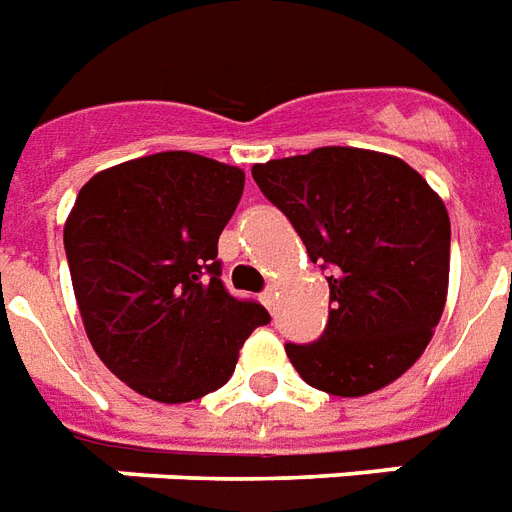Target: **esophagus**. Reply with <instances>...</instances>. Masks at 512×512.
I'll list each match as a JSON object with an SVG mask.
<instances>
[{
	"label": "esophagus",
	"instance_id": "obj_1",
	"mask_svg": "<svg viewBox=\"0 0 512 512\" xmlns=\"http://www.w3.org/2000/svg\"><path fill=\"white\" fill-rule=\"evenodd\" d=\"M260 298H263V304L268 306V309H274V287H268V290H263V295H260Z\"/></svg>",
	"mask_w": 512,
	"mask_h": 512
}]
</instances>
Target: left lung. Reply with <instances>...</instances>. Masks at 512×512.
I'll return each mask as SVG.
<instances>
[{"instance_id":"obj_1","label":"left lung","mask_w":512,"mask_h":512,"mask_svg":"<svg viewBox=\"0 0 512 512\" xmlns=\"http://www.w3.org/2000/svg\"><path fill=\"white\" fill-rule=\"evenodd\" d=\"M252 176L328 271L323 336L285 344L295 372L333 396L385 388L423 355L445 309V203L404 160L350 146L271 160Z\"/></svg>"}]
</instances>
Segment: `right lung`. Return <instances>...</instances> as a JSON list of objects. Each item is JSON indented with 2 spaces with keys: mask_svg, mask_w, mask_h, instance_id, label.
Masks as SVG:
<instances>
[{
  "mask_svg": "<svg viewBox=\"0 0 512 512\" xmlns=\"http://www.w3.org/2000/svg\"><path fill=\"white\" fill-rule=\"evenodd\" d=\"M244 170L189 151L121 162L89 179L64 225L83 328L132 391L181 404L222 388L271 314L222 285L219 233Z\"/></svg>",
  "mask_w": 512,
  "mask_h": 512,
  "instance_id": "add662e5",
  "label": "right lung"
}]
</instances>
